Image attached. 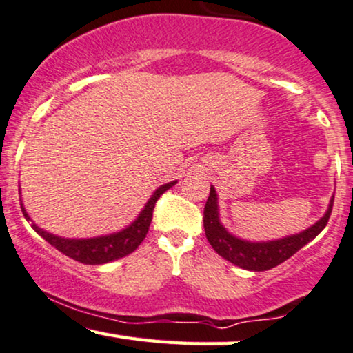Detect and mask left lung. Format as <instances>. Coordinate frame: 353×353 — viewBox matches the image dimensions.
I'll return each mask as SVG.
<instances>
[{"label": "left lung", "mask_w": 353, "mask_h": 353, "mask_svg": "<svg viewBox=\"0 0 353 353\" xmlns=\"http://www.w3.org/2000/svg\"><path fill=\"white\" fill-rule=\"evenodd\" d=\"M334 196L331 197L326 214L312 225L310 228L303 230L302 233L286 236V238L267 241V243H254V241L241 239L238 236L231 234L228 230L221 225L219 214V197L214 186H210L209 199L204 207V230L207 241L212 248L225 260L234 263L236 267L249 270V272H265V270L274 268L283 263L284 260L292 257L299 249L315 239L318 234L325 230L330 220Z\"/></svg>", "instance_id": "obj_1"}]
</instances>
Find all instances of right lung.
Wrapping results in <instances>:
<instances>
[{"mask_svg":"<svg viewBox=\"0 0 353 353\" xmlns=\"http://www.w3.org/2000/svg\"><path fill=\"white\" fill-rule=\"evenodd\" d=\"M173 185H176V181L165 183V185L159 186L156 191L152 192V196L149 197V201L144 205V209L139 212L137 220L132 221L127 228L117 233L105 234V236H96V238H86V239H70V238H61L52 233H48L43 228L38 226L30 220V216L23 209L22 212L27 221H32V228L41 236L43 239L48 241L52 248H56L59 252L65 254L67 257L77 260V262L86 263V265H103L109 263L112 260H119L125 257V255L132 254L133 250H137L139 244L143 243V239L146 238L149 225L152 220V210L154 205L159 197H161L167 190H170Z\"/></svg>","mask_w":353,"mask_h":353,"instance_id":"1","label":"right lung"}]
</instances>
